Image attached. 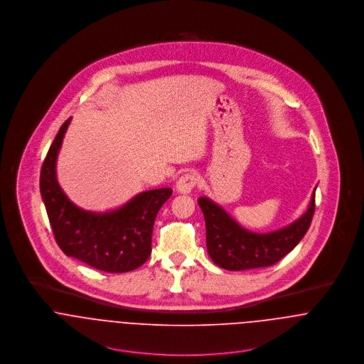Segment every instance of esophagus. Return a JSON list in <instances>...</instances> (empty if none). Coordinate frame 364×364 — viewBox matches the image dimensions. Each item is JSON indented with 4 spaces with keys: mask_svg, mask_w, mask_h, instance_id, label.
<instances>
[{
    "mask_svg": "<svg viewBox=\"0 0 364 364\" xmlns=\"http://www.w3.org/2000/svg\"><path fill=\"white\" fill-rule=\"evenodd\" d=\"M198 183H199V178L196 173H185L178 179L176 191L179 193H191Z\"/></svg>",
    "mask_w": 364,
    "mask_h": 364,
    "instance_id": "esophagus-1",
    "label": "esophagus"
}]
</instances>
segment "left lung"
I'll list each match as a JSON object with an SVG mask.
<instances>
[{
    "instance_id": "8db88e82",
    "label": "left lung",
    "mask_w": 364,
    "mask_h": 364,
    "mask_svg": "<svg viewBox=\"0 0 364 364\" xmlns=\"http://www.w3.org/2000/svg\"><path fill=\"white\" fill-rule=\"evenodd\" d=\"M198 203L206 221V242L211 260L227 270H247L272 266L294 250L311 225L315 191L310 206L299 220L267 234H257L242 228L208 198H200Z\"/></svg>"
}]
</instances>
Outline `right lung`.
<instances>
[{
    "label": "right lung",
    "mask_w": 364,
    "mask_h": 364,
    "mask_svg": "<svg viewBox=\"0 0 364 364\" xmlns=\"http://www.w3.org/2000/svg\"><path fill=\"white\" fill-rule=\"evenodd\" d=\"M60 127L41 169V195L46 206L54 240L60 250L98 270L124 273L137 269L151 254L156 214L172 189L147 191L123 208L92 213L77 208L61 191L55 178V159L70 124Z\"/></svg>",
    "instance_id": "right-lung-1"
}]
</instances>
